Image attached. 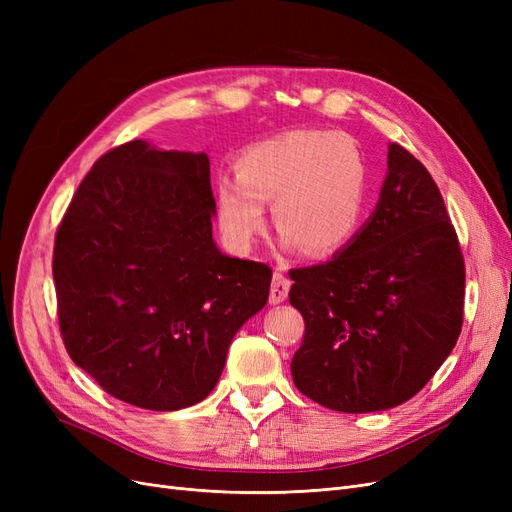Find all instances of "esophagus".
<instances>
[{"label":"esophagus","mask_w":512,"mask_h":512,"mask_svg":"<svg viewBox=\"0 0 512 512\" xmlns=\"http://www.w3.org/2000/svg\"><path fill=\"white\" fill-rule=\"evenodd\" d=\"M288 290H290V280H288V277L282 271H275L273 273V282H271V290H269V301L273 305L286 301Z\"/></svg>","instance_id":"1"}]
</instances>
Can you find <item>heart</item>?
I'll return each instance as SVG.
<instances>
[{
  "label": "heart",
  "mask_w": 512,
  "mask_h": 512,
  "mask_svg": "<svg viewBox=\"0 0 512 512\" xmlns=\"http://www.w3.org/2000/svg\"><path fill=\"white\" fill-rule=\"evenodd\" d=\"M237 177L215 185L218 222L228 241L247 250L273 205L286 245L309 256H331L354 239L367 203V162L350 136L292 130L247 147Z\"/></svg>",
  "instance_id": "heart-1"
}]
</instances>
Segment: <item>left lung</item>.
Listing matches in <instances>:
<instances>
[{"label": "left lung", "instance_id": "obj_1", "mask_svg": "<svg viewBox=\"0 0 512 512\" xmlns=\"http://www.w3.org/2000/svg\"><path fill=\"white\" fill-rule=\"evenodd\" d=\"M290 305L305 320L290 371L337 412L404 404L436 374L463 324L466 265L427 168L389 145L376 211L329 262L292 269Z\"/></svg>", "mask_w": 512, "mask_h": 512}]
</instances>
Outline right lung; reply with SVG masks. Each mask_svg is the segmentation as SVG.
Segmentation results:
<instances>
[{"mask_svg":"<svg viewBox=\"0 0 512 512\" xmlns=\"http://www.w3.org/2000/svg\"><path fill=\"white\" fill-rule=\"evenodd\" d=\"M207 153L119 145L57 228L53 280L70 359L126 404L170 412L218 384L232 337L267 305L271 267L213 241Z\"/></svg>","mask_w":512,"mask_h":512,"instance_id":"add662e5","label":"right lung"}]
</instances>
